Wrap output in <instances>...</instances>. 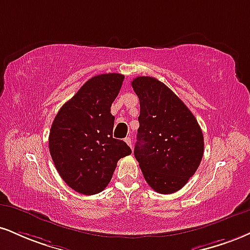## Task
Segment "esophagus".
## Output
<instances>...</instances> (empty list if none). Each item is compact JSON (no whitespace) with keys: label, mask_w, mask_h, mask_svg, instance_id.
<instances>
[{"label":"esophagus","mask_w":250,"mask_h":250,"mask_svg":"<svg viewBox=\"0 0 250 250\" xmlns=\"http://www.w3.org/2000/svg\"><path fill=\"white\" fill-rule=\"evenodd\" d=\"M125 142L127 143L128 146H130V148H133V141H131L130 137H125Z\"/></svg>","instance_id":"34e87169"}]
</instances>
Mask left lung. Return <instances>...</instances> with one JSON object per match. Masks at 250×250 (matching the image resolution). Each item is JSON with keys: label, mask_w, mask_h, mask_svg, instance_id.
I'll return each instance as SVG.
<instances>
[{"label": "left lung", "mask_w": 250, "mask_h": 250, "mask_svg": "<svg viewBox=\"0 0 250 250\" xmlns=\"http://www.w3.org/2000/svg\"><path fill=\"white\" fill-rule=\"evenodd\" d=\"M131 86L140 99L134 155L150 188L174 193L199 167L203 131L184 102L156 78L137 77Z\"/></svg>", "instance_id": "1"}]
</instances>
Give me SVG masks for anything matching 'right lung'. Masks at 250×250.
<instances>
[{
    "label": "right lung",
    "mask_w": 250,
    "mask_h": 250,
    "mask_svg": "<svg viewBox=\"0 0 250 250\" xmlns=\"http://www.w3.org/2000/svg\"><path fill=\"white\" fill-rule=\"evenodd\" d=\"M123 80L120 73L91 78L60 108L51 125L49 149L56 169L81 194L104 190L117 161L131 154L127 143L113 138L110 107Z\"/></svg>",
    "instance_id": "1"
}]
</instances>
